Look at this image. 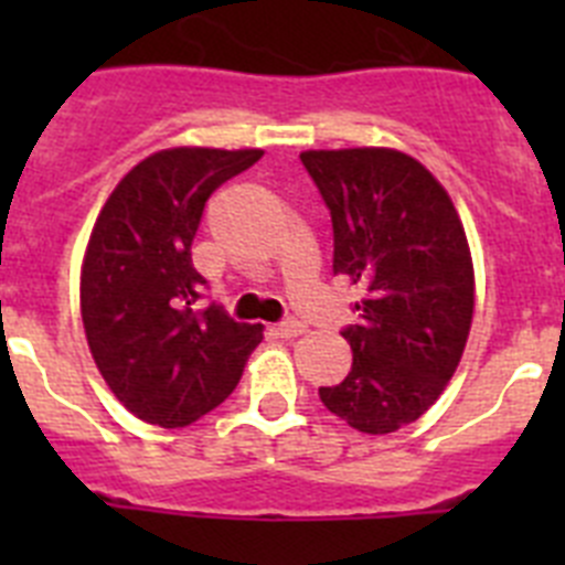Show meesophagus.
Instances as JSON below:
<instances>
[{"instance_id": "obj_1", "label": "esophagus", "mask_w": 565, "mask_h": 565, "mask_svg": "<svg viewBox=\"0 0 565 565\" xmlns=\"http://www.w3.org/2000/svg\"><path fill=\"white\" fill-rule=\"evenodd\" d=\"M277 333L282 339H297L306 333V326H302V322H294V319H288V322H282V326L277 328Z\"/></svg>"}]
</instances>
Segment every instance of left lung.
<instances>
[{"label":"left lung","mask_w":565,"mask_h":565,"mask_svg":"<svg viewBox=\"0 0 565 565\" xmlns=\"http://www.w3.org/2000/svg\"><path fill=\"white\" fill-rule=\"evenodd\" d=\"M333 223V274L362 288L348 376L319 387L333 416L367 436L430 411L467 348L476 271L450 194L427 167L387 147L299 154Z\"/></svg>","instance_id":"obj_1"}]
</instances>
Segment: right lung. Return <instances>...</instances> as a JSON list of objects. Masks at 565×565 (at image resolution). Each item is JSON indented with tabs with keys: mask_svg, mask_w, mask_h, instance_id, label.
Instances as JSON below:
<instances>
[{
	"mask_svg": "<svg viewBox=\"0 0 565 565\" xmlns=\"http://www.w3.org/2000/svg\"><path fill=\"white\" fill-rule=\"evenodd\" d=\"M263 149L174 147L143 158L104 203L82 263L89 353L115 398L158 427H186L237 387L263 328L203 311L192 239L209 194Z\"/></svg>",
	"mask_w": 565,
	"mask_h": 565,
	"instance_id": "right-lung-1",
	"label": "right lung"
}]
</instances>
